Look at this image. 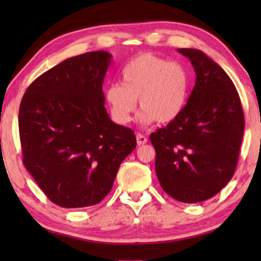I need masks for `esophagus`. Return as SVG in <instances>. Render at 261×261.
Wrapping results in <instances>:
<instances>
[{
    "instance_id": "1",
    "label": "esophagus",
    "mask_w": 261,
    "mask_h": 261,
    "mask_svg": "<svg viewBox=\"0 0 261 261\" xmlns=\"http://www.w3.org/2000/svg\"><path fill=\"white\" fill-rule=\"evenodd\" d=\"M147 141H148V139L143 135H141V134H138L137 135V143H138V146L146 145Z\"/></svg>"
}]
</instances>
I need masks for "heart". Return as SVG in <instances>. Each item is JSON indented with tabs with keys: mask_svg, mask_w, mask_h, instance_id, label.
<instances>
[{
	"mask_svg": "<svg viewBox=\"0 0 261 261\" xmlns=\"http://www.w3.org/2000/svg\"><path fill=\"white\" fill-rule=\"evenodd\" d=\"M121 83H113L105 91L113 119L121 124L129 123L138 98L139 119L146 125L177 119L186 104L190 85L187 70L180 63L167 62L151 53L131 59L121 71Z\"/></svg>",
	"mask_w": 261,
	"mask_h": 261,
	"instance_id": "heart-1",
	"label": "heart"
}]
</instances>
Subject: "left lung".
I'll use <instances>...</instances> for the list:
<instances>
[{"label": "left lung", "mask_w": 261, "mask_h": 261, "mask_svg": "<svg viewBox=\"0 0 261 261\" xmlns=\"http://www.w3.org/2000/svg\"><path fill=\"white\" fill-rule=\"evenodd\" d=\"M195 70L196 82L177 119L150 135L156 174L163 190L182 203L216 195L233 176L245 115L228 74L197 49H178Z\"/></svg>", "instance_id": "left-lung-1"}]
</instances>
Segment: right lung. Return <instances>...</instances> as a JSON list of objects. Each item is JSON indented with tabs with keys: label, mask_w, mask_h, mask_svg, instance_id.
<instances>
[{
	"label": "right lung",
	"mask_w": 261,
	"mask_h": 261,
	"mask_svg": "<svg viewBox=\"0 0 261 261\" xmlns=\"http://www.w3.org/2000/svg\"><path fill=\"white\" fill-rule=\"evenodd\" d=\"M111 57L98 50L66 59L33 81L22 97L23 165L62 207L101 202L137 145L135 132L111 121L104 108L102 84Z\"/></svg>",
	"instance_id": "obj_1"
}]
</instances>
